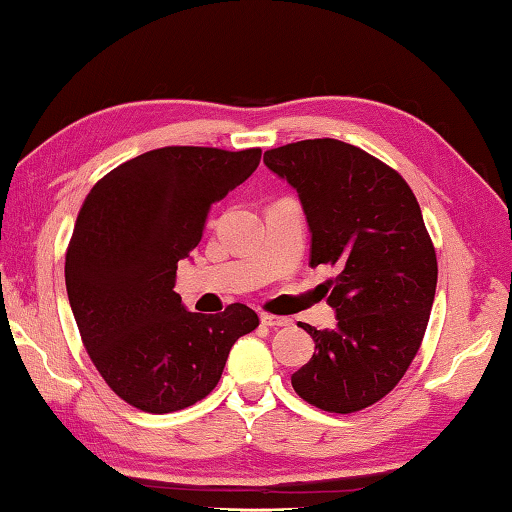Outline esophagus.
<instances>
[{"label": "esophagus", "instance_id": "esophagus-1", "mask_svg": "<svg viewBox=\"0 0 512 512\" xmlns=\"http://www.w3.org/2000/svg\"><path fill=\"white\" fill-rule=\"evenodd\" d=\"M262 324H264V327H271V329H280V327H288V324H291V320L282 318V315L262 313Z\"/></svg>", "mask_w": 512, "mask_h": 512}]
</instances>
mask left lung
Listing matches in <instances>:
<instances>
[{"label": "left lung", "mask_w": 512, "mask_h": 512, "mask_svg": "<svg viewBox=\"0 0 512 512\" xmlns=\"http://www.w3.org/2000/svg\"><path fill=\"white\" fill-rule=\"evenodd\" d=\"M300 197L315 268L331 264L327 302L338 324L318 331L293 389L324 412L351 414L392 392L430 320L436 253L410 185L360 147L313 138L264 154Z\"/></svg>", "instance_id": "1"}]
</instances>
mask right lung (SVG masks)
<instances>
[{"label":"right lung","instance_id":"obj_1","mask_svg":"<svg viewBox=\"0 0 512 512\" xmlns=\"http://www.w3.org/2000/svg\"><path fill=\"white\" fill-rule=\"evenodd\" d=\"M259 159V147H161L102 176L82 203L64 262L69 304L100 376L138 410L167 414L206 398L232 345L259 324L246 304L192 313L174 291L212 203Z\"/></svg>","mask_w":512,"mask_h":512}]
</instances>
